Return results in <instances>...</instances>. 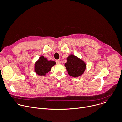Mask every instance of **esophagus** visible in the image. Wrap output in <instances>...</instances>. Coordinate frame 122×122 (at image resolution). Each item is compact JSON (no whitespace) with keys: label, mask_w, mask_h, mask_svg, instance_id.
<instances>
[{"label":"esophagus","mask_w":122,"mask_h":122,"mask_svg":"<svg viewBox=\"0 0 122 122\" xmlns=\"http://www.w3.org/2000/svg\"><path fill=\"white\" fill-rule=\"evenodd\" d=\"M56 63L57 64H58V65L60 64H61V61H60V60H56Z\"/></svg>","instance_id":"34e87169"}]
</instances>
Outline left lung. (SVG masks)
I'll return each mask as SVG.
<instances>
[{
	"instance_id": "8db88e82",
	"label": "left lung",
	"mask_w": 122,
	"mask_h": 122,
	"mask_svg": "<svg viewBox=\"0 0 122 122\" xmlns=\"http://www.w3.org/2000/svg\"><path fill=\"white\" fill-rule=\"evenodd\" d=\"M65 66L69 75L77 77L83 74L86 66L82 60L71 55L67 58V62L65 64Z\"/></svg>"
}]
</instances>
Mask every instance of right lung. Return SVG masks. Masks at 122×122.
<instances>
[{
	"label": "right lung",
	"mask_w": 122,
	"mask_h": 122,
	"mask_svg": "<svg viewBox=\"0 0 122 122\" xmlns=\"http://www.w3.org/2000/svg\"><path fill=\"white\" fill-rule=\"evenodd\" d=\"M56 64L55 61H48L46 58L41 56L35 65V71L39 75H45Z\"/></svg>",
	"instance_id": "right-lung-1"
}]
</instances>
